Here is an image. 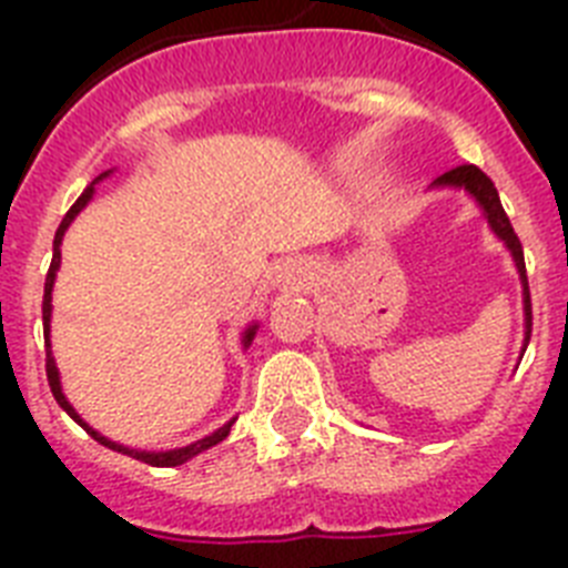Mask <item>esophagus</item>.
Masks as SVG:
<instances>
[{
    "label": "esophagus",
    "mask_w": 568,
    "mask_h": 568,
    "mask_svg": "<svg viewBox=\"0 0 568 568\" xmlns=\"http://www.w3.org/2000/svg\"><path fill=\"white\" fill-rule=\"evenodd\" d=\"M294 277H303V271H300V268H294Z\"/></svg>",
    "instance_id": "esophagus-1"
}]
</instances>
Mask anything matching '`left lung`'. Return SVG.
Instances as JSON below:
<instances>
[{
	"instance_id": "1",
	"label": "left lung",
	"mask_w": 568,
	"mask_h": 568,
	"mask_svg": "<svg viewBox=\"0 0 568 568\" xmlns=\"http://www.w3.org/2000/svg\"><path fill=\"white\" fill-rule=\"evenodd\" d=\"M432 189L466 191V194L477 202V209L483 211V216H486V223H489L491 234H495L497 240L506 245V251H509L511 260H515L517 277H520V288H523V348L520 352H526V345H529V337H531L529 280H526V263H523V245H520V240H517L515 229H511L509 216H506V211H503L495 182L483 174L477 165H460V168H452V171H446L443 176H437V180L432 182Z\"/></svg>"
}]
</instances>
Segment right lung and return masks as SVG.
Listing matches in <instances>:
<instances>
[{"instance_id": "1", "label": "right lung", "mask_w": 568, "mask_h": 568, "mask_svg": "<svg viewBox=\"0 0 568 568\" xmlns=\"http://www.w3.org/2000/svg\"><path fill=\"white\" fill-rule=\"evenodd\" d=\"M111 174H113V171H105V174L97 176V180H93L91 185H88V189L82 191V196H79V200L73 202L71 211H68L65 220H62V225H59V229H57V236H53V260H51V268H48V277H45V297H42V325H45V345H48V357H45L48 386H51L53 400L59 403V408L71 414V420H77L79 426L85 428V432L91 434L93 440L102 443V446L113 448V452H122V455L134 457V460L148 463V466H160V468L182 466V463H189L191 457L202 455L205 448L216 446V443H223L225 437H229L231 426H234V423H236V417H231V420L225 423V426H220V428H216V432H211L209 437H202V440H194V443H189V446H182V448H168V452H145V448L122 446V443L108 440L105 434H100V432H97V428H91L85 420H82V417H79V412L71 406V403H68L65 392H62V379H59L57 359H53V354H51V312H53L51 300H53V283H57V271H59V265H62V236H65L68 225H71L73 220H77V216H79V211L85 209L88 202L93 200V194H97V182H102V180H105V176H111ZM256 328H260V323H251L248 328H245V332H243V348H248L251 339H254V334H256Z\"/></svg>"}]
</instances>
